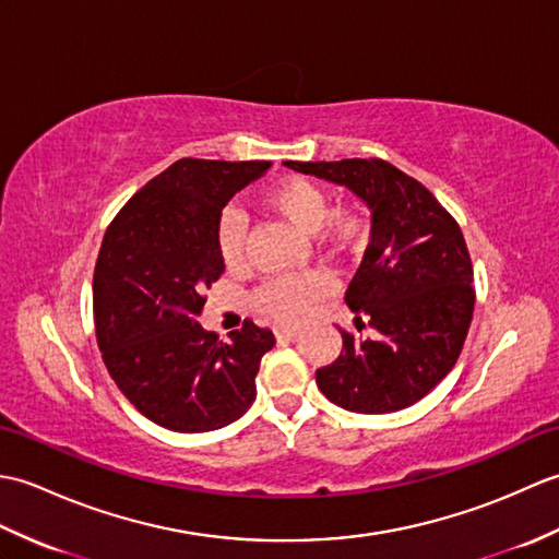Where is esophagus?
I'll use <instances>...</instances> for the list:
<instances>
[{"instance_id": "obj_1", "label": "esophagus", "mask_w": 559, "mask_h": 559, "mask_svg": "<svg viewBox=\"0 0 559 559\" xmlns=\"http://www.w3.org/2000/svg\"><path fill=\"white\" fill-rule=\"evenodd\" d=\"M298 334H300L298 329H276L278 341H293V338H298Z\"/></svg>"}]
</instances>
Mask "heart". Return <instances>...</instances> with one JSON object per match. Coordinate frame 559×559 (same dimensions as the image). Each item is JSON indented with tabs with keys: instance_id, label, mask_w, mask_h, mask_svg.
<instances>
[{
	"instance_id": "heart-1",
	"label": "heart",
	"mask_w": 559,
	"mask_h": 559,
	"mask_svg": "<svg viewBox=\"0 0 559 559\" xmlns=\"http://www.w3.org/2000/svg\"><path fill=\"white\" fill-rule=\"evenodd\" d=\"M261 204L283 221H288L295 230L305 235H317L334 249H348L360 240V221L350 211L331 213V201L326 189L310 177H283L261 194ZM247 225L240 211H223L218 223V252L225 266H237L245 257ZM331 283L322 273H307L295 278L266 281L254 295V305L261 314L273 322L295 324L310 314L312 305L326 295Z\"/></svg>"
}]
</instances>
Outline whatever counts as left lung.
Masks as SVG:
<instances>
[{
    "mask_svg": "<svg viewBox=\"0 0 559 559\" xmlns=\"http://www.w3.org/2000/svg\"><path fill=\"white\" fill-rule=\"evenodd\" d=\"M346 187L370 209L372 230L346 293L355 326L367 317L377 338L341 331L343 350L317 370V384L353 413H394L418 403L456 365L476 293L466 240L427 189L384 160L286 163Z\"/></svg>",
    "mask_w": 559,
    "mask_h": 559,
    "instance_id": "1",
    "label": "left lung"
}]
</instances>
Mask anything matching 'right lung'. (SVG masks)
<instances>
[{"label": "right lung", "mask_w": 559, "mask_h": 559, "mask_svg": "<svg viewBox=\"0 0 559 559\" xmlns=\"http://www.w3.org/2000/svg\"><path fill=\"white\" fill-rule=\"evenodd\" d=\"M269 160L182 158L141 187L103 237L93 273L96 334L115 384L173 432L235 423L257 396L273 334L247 319L230 341L199 324L204 290L225 269L218 223Z\"/></svg>", "instance_id": "1"}]
</instances>
